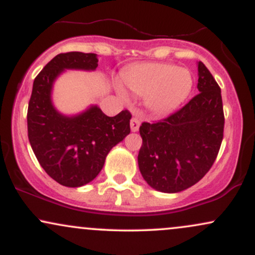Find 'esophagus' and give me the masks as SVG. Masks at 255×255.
<instances>
[{"label":"esophagus","instance_id":"obj_1","mask_svg":"<svg viewBox=\"0 0 255 255\" xmlns=\"http://www.w3.org/2000/svg\"><path fill=\"white\" fill-rule=\"evenodd\" d=\"M140 127V120L137 118H133L130 120V129L133 131H136Z\"/></svg>","mask_w":255,"mask_h":255}]
</instances>
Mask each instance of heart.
Listing matches in <instances>:
<instances>
[{"label": "heart", "mask_w": 255, "mask_h": 255, "mask_svg": "<svg viewBox=\"0 0 255 255\" xmlns=\"http://www.w3.org/2000/svg\"><path fill=\"white\" fill-rule=\"evenodd\" d=\"M122 79L134 95L146 97L147 108L157 115H165L180 107L193 86L189 71L168 63L135 64L125 71ZM120 93L126 98L124 91Z\"/></svg>", "instance_id": "1"}]
</instances>
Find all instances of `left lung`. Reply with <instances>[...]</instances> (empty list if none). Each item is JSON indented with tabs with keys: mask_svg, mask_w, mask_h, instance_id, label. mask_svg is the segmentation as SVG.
<instances>
[{
	"mask_svg": "<svg viewBox=\"0 0 255 255\" xmlns=\"http://www.w3.org/2000/svg\"><path fill=\"white\" fill-rule=\"evenodd\" d=\"M198 90L168 118L142 122L137 164L152 188L177 193L189 188L211 169L221 148L224 113L221 87L206 66L198 63Z\"/></svg>",
	"mask_w": 255,
	"mask_h": 255,
	"instance_id": "8db88e82",
	"label": "left lung"
}]
</instances>
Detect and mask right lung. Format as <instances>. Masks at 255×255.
Returning a JSON list of instances; mask_svg holds the SVG:
<instances>
[{
  "mask_svg": "<svg viewBox=\"0 0 255 255\" xmlns=\"http://www.w3.org/2000/svg\"><path fill=\"white\" fill-rule=\"evenodd\" d=\"M97 62V55L91 52H62L33 81L27 109L28 140L46 174L66 187L91 182L103 168L109 151L130 131L128 110L109 118L95 105L68 118L51 103L52 83L64 69L93 71Z\"/></svg>",
  "mask_w": 255,
  "mask_h": 255,
  "instance_id": "obj_1",
  "label": "right lung"
}]
</instances>
